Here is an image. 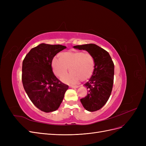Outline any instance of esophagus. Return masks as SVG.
Returning a JSON list of instances; mask_svg holds the SVG:
<instances>
[{"label":"esophagus","mask_w":146,"mask_h":146,"mask_svg":"<svg viewBox=\"0 0 146 146\" xmlns=\"http://www.w3.org/2000/svg\"><path fill=\"white\" fill-rule=\"evenodd\" d=\"M70 88H78V86H70Z\"/></svg>","instance_id":"obj_1"}]
</instances>
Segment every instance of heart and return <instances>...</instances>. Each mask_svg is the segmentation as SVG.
Returning a JSON list of instances; mask_svg holds the SVG:
<instances>
[{"instance_id":"b5f03b06","label":"heart","mask_w":146,"mask_h":146,"mask_svg":"<svg viewBox=\"0 0 146 146\" xmlns=\"http://www.w3.org/2000/svg\"><path fill=\"white\" fill-rule=\"evenodd\" d=\"M59 58H53L51 63L53 72L62 78L67 74L68 68L71 73L62 79L67 84H76L88 80L93 74L95 68L94 57L89 53L82 51H67L59 54Z\"/></svg>"}]
</instances>
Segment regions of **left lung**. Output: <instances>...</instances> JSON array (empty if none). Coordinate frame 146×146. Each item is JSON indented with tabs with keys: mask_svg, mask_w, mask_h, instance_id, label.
<instances>
[{
	"mask_svg": "<svg viewBox=\"0 0 146 146\" xmlns=\"http://www.w3.org/2000/svg\"><path fill=\"white\" fill-rule=\"evenodd\" d=\"M74 48L87 51L94 57L95 68L93 74L84 86L87 96L80 102L87 111H98L107 103L111 95L114 74V66L109 53L94 44L74 46Z\"/></svg>",
	"mask_w": 146,
	"mask_h": 146,
	"instance_id": "left-lung-1",
	"label": "left lung"
}]
</instances>
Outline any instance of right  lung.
I'll use <instances>...</instances> for the list:
<instances>
[{
	"mask_svg": "<svg viewBox=\"0 0 146 146\" xmlns=\"http://www.w3.org/2000/svg\"><path fill=\"white\" fill-rule=\"evenodd\" d=\"M66 48L42 43L32 48L23 60L24 88L32 103L44 112L58 110L69 88L56 77L51 66L54 57Z\"/></svg>",
	"mask_w": 146,
	"mask_h": 146,
	"instance_id": "right-lung-1",
	"label": "right lung"
}]
</instances>
